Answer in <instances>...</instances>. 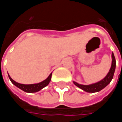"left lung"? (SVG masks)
Segmentation results:
<instances>
[{
    "label": "left lung",
    "instance_id": "obj_1",
    "mask_svg": "<svg viewBox=\"0 0 122 122\" xmlns=\"http://www.w3.org/2000/svg\"><path fill=\"white\" fill-rule=\"evenodd\" d=\"M112 65H111L110 71L108 72L107 75L101 81L90 85L80 84H78L77 82H73L74 84L76 85L77 87L82 89V90L88 92V93H95V92H98L102 90L108 84H110V82H111V80H112L113 76H114V74L116 69V59L113 52L112 53Z\"/></svg>",
    "mask_w": 122,
    "mask_h": 122
}]
</instances>
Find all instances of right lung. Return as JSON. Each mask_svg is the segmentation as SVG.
<instances>
[{"mask_svg":"<svg viewBox=\"0 0 122 122\" xmlns=\"http://www.w3.org/2000/svg\"><path fill=\"white\" fill-rule=\"evenodd\" d=\"M51 74H52V73H51L49 75V76L42 82L38 83V84H20V83H17L15 81H14L11 77L10 76L9 74H8V77H9L10 80L12 82V84H14L18 88H20V89L24 91L25 92H27V93H35V92H37L41 90L42 88L47 86L49 84V83L51 81Z\"/></svg>","mask_w":122,"mask_h":122,"instance_id":"add662e5","label":"right lung"}]
</instances>
